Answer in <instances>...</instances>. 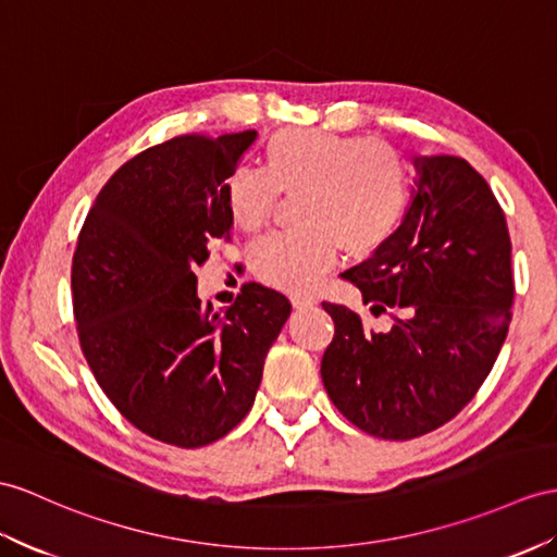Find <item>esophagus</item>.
<instances>
[{
  "label": "esophagus",
  "mask_w": 557,
  "mask_h": 557,
  "mask_svg": "<svg viewBox=\"0 0 557 557\" xmlns=\"http://www.w3.org/2000/svg\"><path fill=\"white\" fill-rule=\"evenodd\" d=\"M290 302H293L295 309H309V307L317 305V297L309 295V293H293Z\"/></svg>",
  "instance_id": "1"
}]
</instances>
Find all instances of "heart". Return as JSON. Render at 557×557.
I'll use <instances>...</instances> for the list:
<instances>
[{"label":"heart","mask_w":557,"mask_h":557,"mask_svg":"<svg viewBox=\"0 0 557 557\" xmlns=\"http://www.w3.org/2000/svg\"><path fill=\"white\" fill-rule=\"evenodd\" d=\"M293 232L252 248L257 278L283 290H305L335 262L381 250L411 202V170L395 148L369 137L286 127L262 148V172L240 168L226 180L232 222L246 234L269 224L278 196H297Z\"/></svg>","instance_id":"obj_1"}]
</instances>
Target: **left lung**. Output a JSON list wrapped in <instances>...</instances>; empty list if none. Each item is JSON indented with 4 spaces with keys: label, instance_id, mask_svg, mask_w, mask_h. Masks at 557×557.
Here are the masks:
<instances>
[{
    "label": "left lung",
    "instance_id": "left-lung-1",
    "mask_svg": "<svg viewBox=\"0 0 557 557\" xmlns=\"http://www.w3.org/2000/svg\"><path fill=\"white\" fill-rule=\"evenodd\" d=\"M418 188L401 226L343 278L361 290L371 331L345 305L323 302L335 335L323 387L351 425L383 440L442 428L478 395L512 319L510 234L484 176L456 156L416 158Z\"/></svg>",
    "mask_w": 557,
    "mask_h": 557
}]
</instances>
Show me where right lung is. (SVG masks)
I'll use <instances>...</instances> for the list:
<instances>
[{
	"instance_id": "add662e5",
	"label": "right lung",
	"mask_w": 557,
	"mask_h": 557,
	"mask_svg": "<svg viewBox=\"0 0 557 557\" xmlns=\"http://www.w3.org/2000/svg\"><path fill=\"white\" fill-rule=\"evenodd\" d=\"M257 132L184 134L122 165L79 228L71 288L77 337L106 397L144 435L198 449L255 401L286 295L246 283L200 305L194 267L232 240L224 186Z\"/></svg>"
}]
</instances>
